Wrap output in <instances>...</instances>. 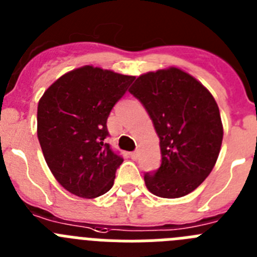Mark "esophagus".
Returning a JSON list of instances; mask_svg holds the SVG:
<instances>
[{"instance_id":"obj_1","label":"esophagus","mask_w":257,"mask_h":257,"mask_svg":"<svg viewBox=\"0 0 257 257\" xmlns=\"http://www.w3.org/2000/svg\"><path fill=\"white\" fill-rule=\"evenodd\" d=\"M138 156H139V152H138V151L131 152V153H130V157L133 158V160H136V158H138Z\"/></svg>"}]
</instances>
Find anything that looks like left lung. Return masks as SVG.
Here are the masks:
<instances>
[{"mask_svg":"<svg viewBox=\"0 0 257 257\" xmlns=\"http://www.w3.org/2000/svg\"><path fill=\"white\" fill-rule=\"evenodd\" d=\"M145 106L160 138L161 167L144 175L154 196L180 198L212 171L221 148V117L205 86L176 67L148 72L128 90Z\"/></svg>","mask_w":257,"mask_h":257,"instance_id":"obj_1","label":"left lung"}]
</instances>
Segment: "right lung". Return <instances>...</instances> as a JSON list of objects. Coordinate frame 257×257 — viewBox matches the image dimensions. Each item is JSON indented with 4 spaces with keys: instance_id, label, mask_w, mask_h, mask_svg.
Listing matches in <instances>:
<instances>
[{
    "instance_id": "1",
    "label": "right lung",
    "mask_w": 257,
    "mask_h": 257,
    "mask_svg": "<svg viewBox=\"0 0 257 257\" xmlns=\"http://www.w3.org/2000/svg\"><path fill=\"white\" fill-rule=\"evenodd\" d=\"M134 79L85 65L56 79L38 101L37 136L45 161L74 196L96 198L113 187L123 160L104 140L106 119Z\"/></svg>"
}]
</instances>
